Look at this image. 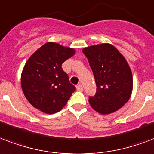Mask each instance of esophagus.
I'll use <instances>...</instances> for the list:
<instances>
[{"mask_svg": "<svg viewBox=\"0 0 154 154\" xmlns=\"http://www.w3.org/2000/svg\"><path fill=\"white\" fill-rule=\"evenodd\" d=\"M77 90H78V91H81V92H82V91H83V90H84V89H83V86H82V85L79 84V85H77Z\"/></svg>", "mask_w": 154, "mask_h": 154, "instance_id": "34e87169", "label": "esophagus"}]
</instances>
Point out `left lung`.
<instances>
[{"label": "left lung", "mask_w": 154, "mask_h": 154, "mask_svg": "<svg viewBox=\"0 0 154 154\" xmlns=\"http://www.w3.org/2000/svg\"><path fill=\"white\" fill-rule=\"evenodd\" d=\"M95 79V94L89 97L98 113L115 112L128 101L132 90V75L126 60L109 43L90 46L82 50Z\"/></svg>", "instance_id": "1"}]
</instances>
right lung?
<instances>
[{
  "instance_id": "obj_1",
  "label": "right lung",
  "mask_w": 154,
  "mask_h": 154,
  "mask_svg": "<svg viewBox=\"0 0 154 154\" xmlns=\"http://www.w3.org/2000/svg\"><path fill=\"white\" fill-rule=\"evenodd\" d=\"M75 54L74 49L47 43L26 63L21 77L22 91L29 103L44 113L60 111L75 91L62 64Z\"/></svg>"
}]
</instances>
